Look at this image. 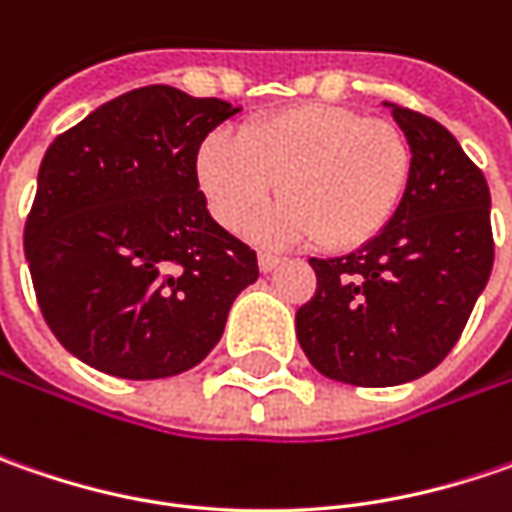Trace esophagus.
I'll list each match as a JSON object with an SVG mask.
<instances>
[{"mask_svg":"<svg viewBox=\"0 0 512 512\" xmlns=\"http://www.w3.org/2000/svg\"><path fill=\"white\" fill-rule=\"evenodd\" d=\"M279 265H282V259H279V256H270V253H259V270H262V273H270V270H276Z\"/></svg>","mask_w":512,"mask_h":512,"instance_id":"34e87169","label":"esophagus"}]
</instances>
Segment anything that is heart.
Listing matches in <instances>:
<instances>
[{
	"mask_svg": "<svg viewBox=\"0 0 512 512\" xmlns=\"http://www.w3.org/2000/svg\"><path fill=\"white\" fill-rule=\"evenodd\" d=\"M410 148L382 119L339 105H296L250 119L233 139L210 133L196 182L213 219L239 230L279 185L282 202L247 225L270 247L313 242L350 250L370 242L402 202Z\"/></svg>",
	"mask_w": 512,
	"mask_h": 512,
	"instance_id": "obj_1",
	"label": "heart"
}]
</instances>
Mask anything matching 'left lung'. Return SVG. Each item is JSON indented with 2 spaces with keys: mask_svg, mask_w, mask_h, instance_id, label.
Here are the masks:
<instances>
[{
  "mask_svg": "<svg viewBox=\"0 0 512 512\" xmlns=\"http://www.w3.org/2000/svg\"><path fill=\"white\" fill-rule=\"evenodd\" d=\"M382 105L410 145L402 202L353 253L310 259L319 287L296 313L310 364L356 387H393L430 373L459 342L493 270L482 170L436 119Z\"/></svg>",
  "mask_w": 512,
  "mask_h": 512,
  "instance_id": "left-lung-1",
  "label": "left lung"
}]
</instances>
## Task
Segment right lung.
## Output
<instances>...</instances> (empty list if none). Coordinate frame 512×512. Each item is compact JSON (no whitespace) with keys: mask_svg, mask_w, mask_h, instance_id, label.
<instances>
[{"mask_svg":"<svg viewBox=\"0 0 512 512\" xmlns=\"http://www.w3.org/2000/svg\"><path fill=\"white\" fill-rule=\"evenodd\" d=\"M239 110L148 85L53 139L25 259L45 322L76 359L119 379H168L222 339L259 265L207 213L196 153Z\"/></svg>","mask_w":512,"mask_h":512,"instance_id":"add662e5","label":"right lung"}]
</instances>
